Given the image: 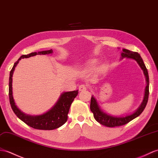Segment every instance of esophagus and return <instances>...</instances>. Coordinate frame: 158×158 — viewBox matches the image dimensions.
<instances>
[{"label":"esophagus","instance_id":"esophagus-1","mask_svg":"<svg viewBox=\"0 0 158 158\" xmlns=\"http://www.w3.org/2000/svg\"><path fill=\"white\" fill-rule=\"evenodd\" d=\"M87 89V85L85 84H81V85H79V91H85Z\"/></svg>","mask_w":158,"mask_h":158}]
</instances>
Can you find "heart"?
I'll list each match as a JSON object with an SVG mask.
<instances>
[{
  "label": "heart",
  "instance_id": "heart-1",
  "mask_svg": "<svg viewBox=\"0 0 158 158\" xmlns=\"http://www.w3.org/2000/svg\"><path fill=\"white\" fill-rule=\"evenodd\" d=\"M95 63H96V61L95 60H92L91 61L90 63H89V68H92V67H94V64H95Z\"/></svg>",
  "mask_w": 158,
  "mask_h": 158
}]
</instances>
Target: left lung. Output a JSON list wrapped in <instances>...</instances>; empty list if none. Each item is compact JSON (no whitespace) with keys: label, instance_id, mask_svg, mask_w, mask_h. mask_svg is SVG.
<instances>
[{"label":"left lung","instance_id":"1","mask_svg":"<svg viewBox=\"0 0 158 158\" xmlns=\"http://www.w3.org/2000/svg\"><path fill=\"white\" fill-rule=\"evenodd\" d=\"M121 58H132L135 60H136L137 63L139 64V67L143 71L144 75L145 77L146 80V87L145 90V94L142 103L139 106V107L137 109V110L130 115H127L126 116H113L111 115H109L108 114L105 113L99 106L96 99L94 97V96H91V103H90V110L94 114V118L96 120L97 122L100 123L102 125H104L108 127H119L126 124L130 121L133 120L134 118H137L144 110L145 106L147 105L148 101V97H149V75L148 72V69H147L145 65L143 60L142 58L141 57L140 54H138V52H132L129 50L123 49V52L121 53Z\"/></svg>","mask_w":158,"mask_h":158}]
</instances>
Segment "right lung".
I'll return each instance as SVG.
<instances>
[{
    "instance_id": "add662e5",
    "label": "right lung",
    "mask_w": 158,
    "mask_h": 158,
    "mask_svg": "<svg viewBox=\"0 0 158 158\" xmlns=\"http://www.w3.org/2000/svg\"><path fill=\"white\" fill-rule=\"evenodd\" d=\"M53 52L52 50L41 51L38 52H31L27 55H22L16 62H15L13 67L10 72L9 76V96L10 104L11 106L13 111L16 116L21 120L28 126L31 127L35 129L40 130H53L59 128L67 122L68 118V113L70 109V106L72 102L74 100L75 97L79 93L78 90L64 92L61 94L59 99L53 107L49 110L48 111L40 115H29L21 112L17 108L15 103L13 97L12 90V81L13 74L18 62L21 58H26L31 56H35L37 54H49Z\"/></svg>"
}]
</instances>
